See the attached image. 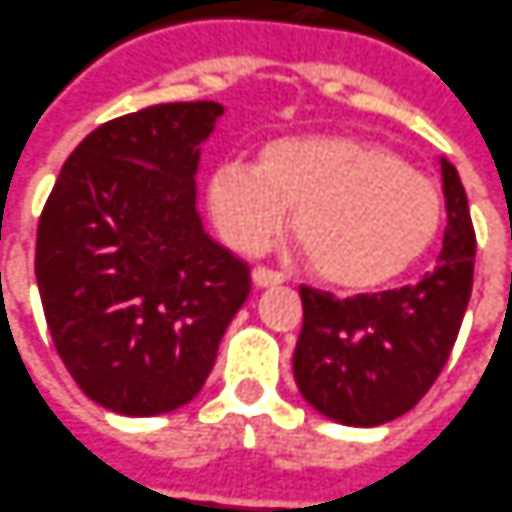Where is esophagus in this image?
Listing matches in <instances>:
<instances>
[{
    "label": "esophagus",
    "mask_w": 512,
    "mask_h": 512,
    "mask_svg": "<svg viewBox=\"0 0 512 512\" xmlns=\"http://www.w3.org/2000/svg\"><path fill=\"white\" fill-rule=\"evenodd\" d=\"M250 279H253L256 287H276V284H281L279 273H273V270H267V267H253Z\"/></svg>",
    "instance_id": "34e87169"
}]
</instances>
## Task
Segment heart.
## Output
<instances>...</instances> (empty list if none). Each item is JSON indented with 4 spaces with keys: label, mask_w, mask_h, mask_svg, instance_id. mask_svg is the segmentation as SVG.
I'll return each mask as SVG.
<instances>
[{
    "label": "heart",
    "mask_w": 512,
    "mask_h": 512,
    "mask_svg": "<svg viewBox=\"0 0 512 512\" xmlns=\"http://www.w3.org/2000/svg\"><path fill=\"white\" fill-rule=\"evenodd\" d=\"M208 211L228 245L262 250L293 211V233L321 281L375 290L434 245L442 197L423 171L375 140L307 135L273 140L253 160L208 174Z\"/></svg>",
    "instance_id": "obj_1"
}]
</instances>
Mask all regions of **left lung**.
<instances>
[{
  "label": "left lung",
  "mask_w": 512,
  "mask_h": 512,
  "mask_svg": "<svg viewBox=\"0 0 512 512\" xmlns=\"http://www.w3.org/2000/svg\"><path fill=\"white\" fill-rule=\"evenodd\" d=\"M440 166L448 228L431 273L414 287L344 301L301 287L293 375L301 397L335 423L397 420L423 400L454 349L471 301L476 236L456 168L445 157Z\"/></svg>",
  "instance_id": "8db88e82"
}]
</instances>
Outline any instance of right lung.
<instances>
[{
    "mask_svg": "<svg viewBox=\"0 0 512 512\" xmlns=\"http://www.w3.org/2000/svg\"><path fill=\"white\" fill-rule=\"evenodd\" d=\"M214 101L157 104L89 132L36 233V281L58 355L89 400L126 417L191 403L250 293V270L197 211Z\"/></svg>",
    "mask_w": 512,
    "mask_h": 512,
    "instance_id": "obj_1",
    "label": "right lung"
}]
</instances>
